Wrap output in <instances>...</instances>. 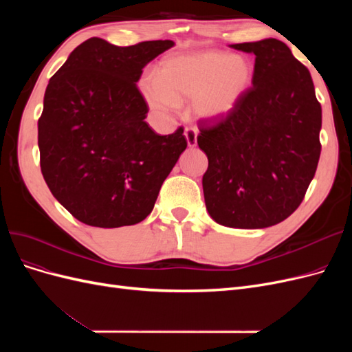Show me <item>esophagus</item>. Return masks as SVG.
<instances>
[{
  "label": "esophagus",
  "instance_id": "obj_1",
  "mask_svg": "<svg viewBox=\"0 0 352 352\" xmlns=\"http://www.w3.org/2000/svg\"><path fill=\"white\" fill-rule=\"evenodd\" d=\"M197 136H198V129H195V127H186L185 138H186L188 146H195L197 145Z\"/></svg>",
  "mask_w": 352,
  "mask_h": 352
}]
</instances>
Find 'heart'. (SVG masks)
I'll return each instance as SVG.
<instances>
[{"label": "heart", "mask_w": 352, "mask_h": 352, "mask_svg": "<svg viewBox=\"0 0 352 352\" xmlns=\"http://www.w3.org/2000/svg\"><path fill=\"white\" fill-rule=\"evenodd\" d=\"M252 79L251 63L239 54L204 51L177 54L162 63L157 78L141 79V92L160 117L177 110L179 102L190 98L201 119H221L236 107Z\"/></svg>", "instance_id": "b5f03b06"}]
</instances>
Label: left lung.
Here are the masks:
<instances>
[{
  "label": "left lung",
  "mask_w": 352,
  "mask_h": 352,
  "mask_svg": "<svg viewBox=\"0 0 352 352\" xmlns=\"http://www.w3.org/2000/svg\"><path fill=\"white\" fill-rule=\"evenodd\" d=\"M255 56L252 87L225 119L199 122L208 158L202 189L219 225L263 229L300 207L320 158L322 105L308 69L285 42L233 44Z\"/></svg>",
  "instance_id": "obj_1"
}]
</instances>
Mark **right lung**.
I'll list each match as a JSON object with an SVG mask.
<instances>
[{"label":"right lung","mask_w":352,"mask_h":352,"mask_svg":"<svg viewBox=\"0 0 352 352\" xmlns=\"http://www.w3.org/2000/svg\"><path fill=\"white\" fill-rule=\"evenodd\" d=\"M175 45L117 47L89 38L50 79L38 120L41 172L70 214L95 228L142 221L188 145L184 127L158 135L136 87L142 69Z\"/></svg>","instance_id":"obj_1"}]
</instances>
